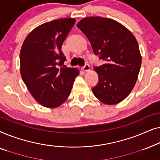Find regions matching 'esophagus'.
Instances as JSON below:
<instances>
[{
	"instance_id": "1",
	"label": "esophagus",
	"mask_w": 160,
	"mask_h": 160,
	"mask_svg": "<svg viewBox=\"0 0 160 160\" xmlns=\"http://www.w3.org/2000/svg\"><path fill=\"white\" fill-rule=\"evenodd\" d=\"M82 69L84 71H89V70H90V68H89V65L88 64H85L84 66H83Z\"/></svg>"
}]
</instances>
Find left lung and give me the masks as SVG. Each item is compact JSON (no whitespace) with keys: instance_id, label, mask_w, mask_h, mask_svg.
<instances>
[{"instance_id":"1","label":"left lung","mask_w":160,"mask_h":160,"mask_svg":"<svg viewBox=\"0 0 160 160\" xmlns=\"http://www.w3.org/2000/svg\"><path fill=\"white\" fill-rule=\"evenodd\" d=\"M77 27L90 41L95 55L106 61L94 67L99 80L92 88L93 94L105 104L119 103L132 90L141 68L136 38L122 24L101 17L82 19Z\"/></svg>"}]
</instances>
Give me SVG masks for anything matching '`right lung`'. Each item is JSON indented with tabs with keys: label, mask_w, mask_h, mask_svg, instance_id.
<instances>
[{
	"label": "right lung",
	"mask_w": 160,
	"mask_h": 160,
	"mask_svg": "<svg viewBox=\"0 0 160 160\" xmlns=\"http://www.w3.org/2000/svg\"><path fill=\"white\" fill-rule=\"evenodd\" d=\"M76 22L62 18L35 28L24 41L20 51V73L32 97L47 108H57L69 97L76 68H65L61 48Z\"/></svg>",
	"instance_id": "obj_1"
}]
</instances>
